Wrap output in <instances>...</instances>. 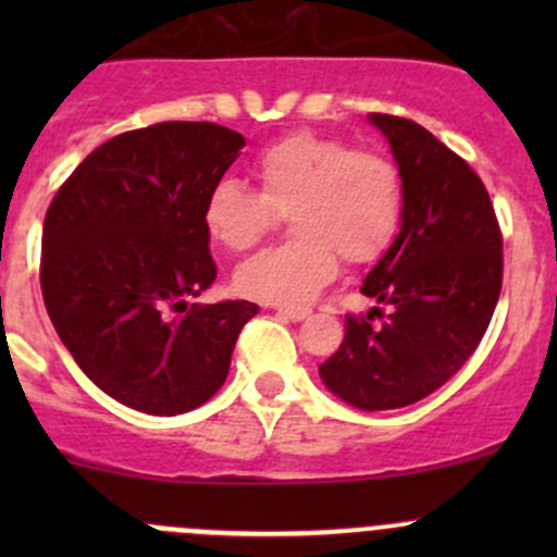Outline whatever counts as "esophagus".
<instances>
[{
	"label": "esophagus",
	"mask_w": 557,
	"mask_h": 557,
	"mask_svg": "<svg viewBox=\"0 0 557 557\" xmlns=\"http://www.w3.org/2000/svg\"><path fill=\"white\" fill-rule=\"evenodd\" d=\"M277 314H283V318L288 320H305L310 318V310H305V307H301V310H285V307H280Z\"/></svg>",
	"instance_id": "obj_1"
}]
</instances>
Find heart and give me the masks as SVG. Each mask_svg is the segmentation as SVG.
I'll use <instances>...</instances> for the list:
<instances>
[{"label": "heart", "mask_w": 557, "mask_h": 557, "mask_svg": "<svg viewBox=\"0 0 557 557\" xmlns=\"http://www.w3.org/2000/svg\"><path fill=\"white\" fill-rule=\"evenodd\" d=\"M250 174L256 190L221 180L201 207L212 243L234 252L261 245L280 218H290V243L239 267L237 288L247 299L307 305L334 280L339 258L350 267L377 261L401 226V174L380 150L296 132L263 148Z\"/></svg>", "instance_id": "b5f03b06"}]
</instances>
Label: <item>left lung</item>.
<instances>
[{"label":"left lung","mask_w":557,"mask_h":557,"mask_svg":"<svg viewBox=\"0 0 557 557\" xmlns=\"http://www.w3.org/2000/svg\"><path fill=\"white\" fill-rule=\"evenodd\" d=\"M372 123L401 174V232L361 285L380 307L347 314L345 342L320 367L331 393L367 412L445 385L485 336L504 277L502 228L480 174L409 117L372 112Z\"/></svg>","instance_id":"obj_1"}]
</instances>
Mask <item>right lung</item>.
<instances>
[{"label": "right lung", "mask_w": 557, "mask_h": 557, "mask_svg": "<svg viewBox=\"0 0 557 557\" xmlns=\"http://www.w3.org/2000/svg\"><path fill=\"white\" fill-rule=\"evenodd\" d=\"M243 134L164 121L107 139L45 212L39 285L61 342L94 385L148 414L199 407L226 383L250 301L188 305L218 277L205 196Z\"/></svg>", "instance_id": "right-lung-1"}]
</instances>
